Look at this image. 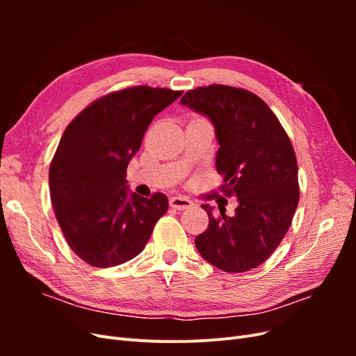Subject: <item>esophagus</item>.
<instances>
[{
	"label": "esophagus",
	"instance_id": "esophagus-1",
	"mask_svg": "<svg viewBox=\"0 0 356 356\" xmlns=\"http://www.w3.org/2000/svg\"><path fill=\"white\" fill-rule=\"evenodd\" d=\"M169 204L174 209H178V211H182V209H188L193 207V202L188 199V197H184V196H174L170 200H169Z\"/></svg>",
	"mask_w": 356,
	"mask_h": 356
}]
</instances>
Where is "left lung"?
Listing matches in <instances>:
<instances>
[{
  "mask_svg": "<svg viewBox=\"0 0 356 356\" xmlns=\"http://www.w3.org/2000/svg\"><path fill=\"white\" fill-rule=\"evenodd\" d=\"M181 105L207 115L220 144L215 168L222 190L238 197L233 217L208 212L209 225L195 239L199 254L229 273L263 264L282 242L298 204V168L294 148L268 105L257 95L232 86L211 84L188 90ZM220 208V207H218Z\"/></svg>",
  "mask_w": 356,
  "mask_h": 356,
  "instance_id": "1",
  "label": "left lung"
}]
</instances>
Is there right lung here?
I'll list each match as a JSON object with an SVG mask.
<instances>
[{
  "label": "right lung",
  "mask_w": 356,
  "mask_h": 356,
  "mask_svg": "<svg viewBox=\"0 0 356 356\" xmlns=\"http://www.w3.org/2000/svg\"><path fill=\"white\" fill-rule=\"evenodd\" d=\"M182 92L136 86L92 102L63 132L49 170L50 199L71 250L95 267L141 252L168 197L129 190L126 169L154 115Z\"/></svg>",
  "instance_id": "right-lung-1"
}]
</instances>
